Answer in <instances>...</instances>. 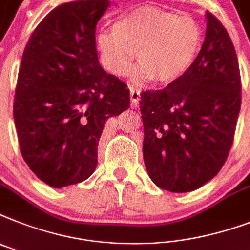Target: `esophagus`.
Wrapping results in <instances>:
<instances>
[{
    "instance_id": "1",
    "label": "esophagus",
    "mask_w": 250,
    "mask_h": 250,
    "mask_svg": "<svg viewBox=\"0 0 250 250\" xmlns=\"http://www.w3.org/2000/svg\"><path fill=\"white\" fill-rule=\"evenodd\" d=\"M140 90H137V88H129V96H131V106L133 107V109H136V107L139 106V103H140Z\"/></svg>"
}]
</instances>
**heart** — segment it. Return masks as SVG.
<instances>
[{"label": "heart", "instance_id": "1", "mask_svg": "<svg viewBox=\"0 0 250 250\" xmlns=\"http://www.w3.org/2000/svg\"><path fill=\"white\" fill-rule=\"evenodd\" d=\"M100 60L107 72L123 76L131 68L133 54L139 68L133 81L153 78L171 84L188 73L203 43L202 28L191 18L154 6H140L123 14L113 32L101 29L95 37Z\"/></svg>", "mask_w": 250, "mask_h": 250}]
</instances>
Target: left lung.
Listing matches in <instances>:
<instances>
[{"label":"left lung","instance_id":"left-lung-1","mask_svg":"<svg viewBox=\"0 0 250 250\" xmlns=\"http://www.w3.org/2000/svg\"><path fill=\"white\" fill-rule=\"evenodd\" d=\"M198 58L182 78L141 93L144 162L158 188L188 192L210 181L234 141L241 105L236 52L216 16L207 11Z\"/></svg>","mask_w":250,"mask_h":250}]
</instances>
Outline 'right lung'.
<instances>
[{
	"label": "right lung",
	"mask_w": 250,
	"mask_h": 250,
	"mask_svg": "<svg viewBox=\"0 0 250 250\" xmlns=\"http://www.w3.org/2000/svg\"><path fill=\"white\" fill-rule=\"evenodd\" d=\"M109 0L66 2L48 13L23 52L14 121L25 163L51 188L90 177L106 119L129 107L127 84L101 68L96 24Z\"/></svg>",
	"instance_id": "obj_1"
}]
</instances>
